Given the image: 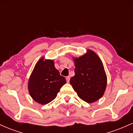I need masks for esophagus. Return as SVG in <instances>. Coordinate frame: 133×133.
I'll return each instance as SVG.
<instances>
[{
  "label": "esophagus",
  "mask_w": 133,
  "mask_h": 133,
  "mask_svg": "<svg viewBox=\"0 0 133 133\" xmlns=\"http://www.w3.org/2000/svg\"><path fill=\"white\" fill-rule=\"evenodd\" d=\"M70 78H71V77H70V76H67L66 77V81H67V82H69V81H70Z\"/></svg>",
  "instance_id": "34e87169"
}]
</instances>
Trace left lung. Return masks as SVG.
<instances>
[{
    "instance_id": "1",
    "label": "left lung",
    "mask_w": 133,
    "mask_h": 133,
    "mask_svg": "<svg viewBox=\"0 0 133 133\" xmlns=\"http://www.w3.org/2000/svg\"><path fill=\"white\" fill-rule=\"evenodd\" d=\"M74 61L75 75L70 79L73 89L86 103L99 99L106 90L107 76L99 56L88 49L86 54L74 58Z\"/></svg>"
}]
</instances>
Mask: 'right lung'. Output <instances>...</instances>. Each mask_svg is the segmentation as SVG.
Returning a JSON list of instances; mask_svg holds the SVG:
<instances>
[{
  "mask_svg": "<svg viewBox=\"0 0 133 133\" xmlns=\"http://www.w3.org/2000/svg\"><path fill=\"white\" fill-rule=\"evenodd\" d=\"M66 83L65 77L61 76L54 66L53 60L38 61L28 82L29 92L32 98L41 104H46L54 100L61 88Z\"/></svg>",
  "mask_w": 133,
  "mask_h": 133,
  "instance_id": "1",
  "label": "right lung"
}]
</instances>
